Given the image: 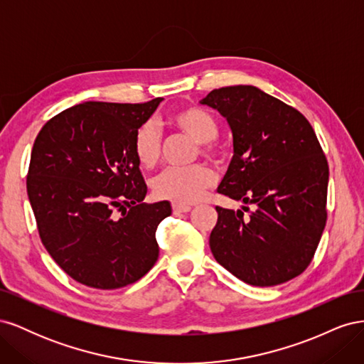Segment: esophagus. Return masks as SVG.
<instances>
[{
  "label": "esophagus",
  "instance_id": "esophagus-1",
  "mask_svg": "<svg viewBox=\"0 0 364 364\" xmlns=\"http://www.w3.org/2000/svg\"><path fill=\"white\" fill-rule=\"evenodd\" d=\"M173 214H182V213H188L191 206L190 205H181V203H173Z\"/></svg>",
  "mask_w": 364,
  "mask_h": 364
}]
</instances>
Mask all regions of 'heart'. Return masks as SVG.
Wrapping results in <instances>:
<instances>
[{
    "mask_svg": "<svg viewBox=\"0 0 364 364\" xmlns=\"http://www.w3.org/2000/svg\"><path fill=\"white\" fill-rule=\"evenodd\" d=\"M168 123L186 136L199 142L200 155L217 161L223 156V147L217 144V119L199 106H182L168 117ZM162 142L158 127L147 121L141 124L134 138V153L141 167L153 168L161 159ZM214 173L203 164L188 168L171 167L156 176L151 182V190L156 197L173 203H193L214 183Z\"/></svg>",
    "mask_w": 364,
    "mask_h": 364,
    "instance_id": "1",
    "label": "heart"
}]
</instances>
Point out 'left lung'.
<instances>
[{
  "label": "left lung",
  "mask_w": 364,
  "mask_h": 364,
  "mask_svg": "<svg viewBox=\"0 0 364 364\" xmlns=\"http://www.w3.org/2000/svg\"><path fill=\"white\" fill-rule=\"evenodd\" d=\"M202 105L222 114L234 156L218 193L253 205L218 218L209 247L218 264L257 287L287 282L310 266L326 225L329 168L308 119L255 86H226Z\"/></svg>",
  "instance_id": "left-lung-1"
}]
</instances>
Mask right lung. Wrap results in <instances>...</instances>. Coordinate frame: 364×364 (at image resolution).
I'll return each mask as SVG.
<instances>
[{"instance_id": "obj_1", "label": "right lung", "mask_w": 364, "mask_h": 364, "mask_svg": "<svg viewBox=\"0 0 364 364\" xmlns=\"http://www.w3.org/2000/svg\"><path fill=\"white\" fill-rule=\"evenodd\" d=\"M161 102L75 105L48 119L33 144L27 194L41 241L87 287H126L159 257L156 229L171 206L142 203L134 138Z\"/></svg>"}]
</instances>
